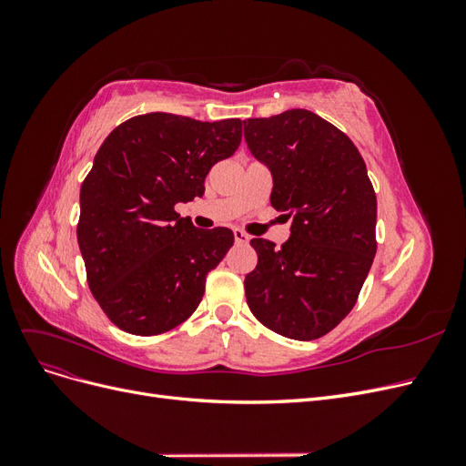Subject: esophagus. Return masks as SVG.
I'll return each instance as SVG.
<instances>
[{"label": "esophagus", "mask_w": 466, "mask_h": 466, "mask_svg": "<svg viewBox=\"0 0 466 466\" xmlns=\"http://www.w3.org/2000/svg\"><path fill=\"white\" fill-rule=\"evenodd\" d=\"M233 237H235V243L238 245H245L250 241V237L243 229H233Z\"/></svg>", "instance_id": "esophagus-1"}]
</instances>
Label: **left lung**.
<instances>
[{
  "mask_svg": "<svg viewBox=\"0 0 466 466\" xmlns=\"http://www.w3.org/2000/svg\"><path fill=\"white\" fill-rule=\"evenodd\" d=\"M245 139L270 167L276 209L293 214L291 237L258 255L247 303L266 329L317 340L354 309L377 252V198L363 157L336 126L305 108L245 120Z\"/></svg>",
  "mask_w": 466,
  "mask_h": 466,
  "instance_id": "left-lung-1",
  "label": "left lung"
}]
</instances>
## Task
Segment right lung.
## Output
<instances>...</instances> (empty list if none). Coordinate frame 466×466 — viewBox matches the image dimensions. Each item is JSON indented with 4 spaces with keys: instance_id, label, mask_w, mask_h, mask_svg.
I'll use <instances>...</instances> for the list:
<instances>
[{
    "instance_id": "add662e5",
    "label": "right lung",
    "mask_w": 466,
    "mask_h": 466,
    "mask_svg": "<svg viewBox=\"0 0 466 466\" xmlns=\"http://www.w3.org/2000/svg\"><path fill=\"white\" fill-rule=\"evenodd\" d=\"M241 136L238 118L151 112L116 126L96 151L81 185L77 243L93 298L124 332L163 334L202 301L233 231L196 229L175 206L204 194L209 168Z\"/></svg>"
}]
</instances>
